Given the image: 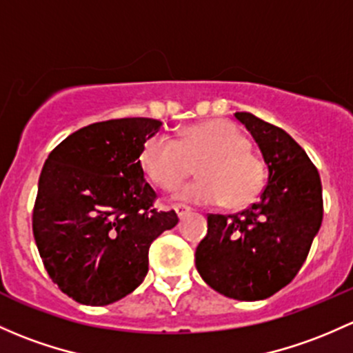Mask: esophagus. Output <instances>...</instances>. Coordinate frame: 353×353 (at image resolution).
Here are the masks:
<instances>
[{"label": "esophagus", "instance_id": "obj_1", "mask_svg": "<svg viewBox=\"0 0 353 353\" xmlns=\"http://www.w3.org/2000/svg\"><path fill=\"white\" fill-rule=\"evenodd\" d=\"M174 211H176L177 214H179V216H183V214H186V213H189V208L188 206H184V205H174Z\"/></svg>", "mask_w": 353, "mask_h": 353}]
</instances>
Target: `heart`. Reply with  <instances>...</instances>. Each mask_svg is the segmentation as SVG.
<instances>
[{
	"mask_svg": "<svg viewBox=\"0 0 353 353\" xmlns=\"http://www.w3.org/2000/svg\"><path fill=\"white\" fill-rule=\"evenodd\" d=\"M143 172L155 186L176 188L198 170L199 179L176 189V198L198 205L240 210L259 198L267 181L264 159L250 150L239 127L210 120L181 130L177 139L154 135L140 154Z\"/></svg>",
	"mask_w": 353,
	"mask_h": 353,
	"instance_id": "b5f03b06",
	"label": "heart"
}]
</instances>
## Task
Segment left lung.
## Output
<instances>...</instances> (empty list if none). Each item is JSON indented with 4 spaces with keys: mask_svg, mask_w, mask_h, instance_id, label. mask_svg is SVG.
I'll use <instances>...</instances> for the list:
<instances>
[{
    "mask_svg": "<svg viewBox=\"0 0 353 353\" xmlns=\"http://www.w3.org/2000/svg\"><path fill=\"white\" fill-rule=\"evenodd\" d=\"M259 143L269 179L261 199L235 214H208L196 248L203 281L226 298L259 301L299 272L323 220L318 169L291 135L252 113H235Z\"/></svg>",
    "mask_w": 353,
    "mask_h": 353,
    "instance_id": "8db88e82",
    "label": "left lung"
}]
</instances>
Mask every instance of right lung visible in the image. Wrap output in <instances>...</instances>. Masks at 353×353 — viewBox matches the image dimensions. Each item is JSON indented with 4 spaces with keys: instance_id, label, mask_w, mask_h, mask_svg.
Instances as JSON below:
<instances>
[{
    "instance_id": "right-lung-1",
    "label": "right lung",
    "mask_w": 353,
    "mask_h": 353,
    "mask_svg": "<svg viewBox=\"0 0 353 353\" xmlns=\"http://www.w3.org/2000/svg\"><path fill=\"white\" fill-rule=\"evenodd\" d=\"M152 118L98 121L49 154L33 206V236L50 279L88 306H105L142 284L148 248L177 225L157 211L143 179V143L161 128Z\"/></svg>"
}]
</instances>
